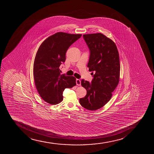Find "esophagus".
<instances>
[{"mask_svg": "<svg viewBox=\"0 0 154 154\" xmlns=\"http://www.w3.org/2000/svg\"><path fill=\"white\" fill-rule=\"evenodd\" d=\"M76 85H78V86H80L81 84V81L79 79H76Z\"/></svg>", "mask_w": 154, "mask_h": 154, "instance_id": "esophagus-1", "label": "esophagus"}]
</instances>
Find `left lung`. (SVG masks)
I'll return each mask as SVG.
<instances>
[{
  "instance_id": "obj_1",
  "label": "left lung",
  "mask_w": 154,
  "mask_h": 154,
  "mask_svg": "<svg viewBox=\"0 0 154 154\" xmlns=\"http://www.w3.org/2000/svg\"><path fill=\"white\" fill-rule=\"evenodd\" d=\"M83 36L90 52L87 67L94 75L91 83L82 80V86L86 89L87 94L80 99V103L87 109L96 110L109 101L112 92L118 85L119 55L115 42L103 34Z\"/></svg>"
}]
</instances>
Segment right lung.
<instances>
[{"mask_svg": "<svg viewBox=\"0 0 154 154\" xmlns=\"http://www.w3.org/2000/svg\"><path fill=\"white\" fill-rule=\"evenodd\" d=\"M81 34L58 32L48 37L38 49L33 65L36 87L46 102L57 104L63 99L65 88L76 85L74 76L61 75L60 66L66 60V53Z\"/></svg>", "mask_w": 154, "mask_h": 154, "instance_id": "1", "label": "right lung"}]
</instances>
